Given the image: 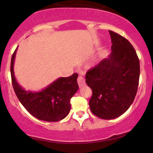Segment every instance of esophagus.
Here are the masks:
<instances>
[{
  "label": "esophagus",
  "mask_w": 153,
  "mask_h": 153,
  "mask_svg": "<svg viewBox=\"0 0 153 153\" xmlns=\"http://www.w3.org/2000/svg\"><path fill=\"white\" fill-rule=\"evenodd\" d=\"M77 82H78L79 87H82L85 85V80L82 76L78 77V79H77Z\"/></svg>",
  "instance_id": "obj_1"
}]
</instances>
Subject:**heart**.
I'll return each mask as SVG.
<instances>
[{
    "label": "heart",
    "mask_w": 153,
    "mask_h": 153,
    "mask_svg": "<svg viewBox=\"0 0 153 153\" xmlns=\"http://www.w3.org/2000/svg\"><path fill=\"white\" fill-rule=\"evenodd\" d=\"M91 65H93V63H91Z\"/></svg>",
    "instance_id": "obj_1"
}]
</instances>
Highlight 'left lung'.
I'll use <instances>...</instances> for the list:
<instances>
[{
  "label": "left lung",
  "instance_id": "obj_1",
  "mask_svg": "<svg viewBox=\"0 0 153 153\" xmlns=\"http://www.w3.org/2000/svg\"><path fill=\"white\" fill-rule=\"evenodd\" d=\"M111 53L88 70L85 82L93 91L89 101L92 113L104 120L124 114L133 103L138 90L139 60L131 43L109 30Z\"/></svg>",
  "mask_w": 153,
  "mask_h": 153
}]
</instances>
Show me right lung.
<instances>
[{"mask_svg": "<svg viewBox=\"0 0 153 153\" xmlns=\"http://www.w3.org/2000/svg\"><path fill=\"white\" fill-rule=\"evenodd\" d=\"M16 48L11 59L12 83L16 97L26 109L40 120L57 122L70 113V99L79 89L76 73L60 77L39 92L26 91L19 84L14 76V64Z\"/></svg>", "mask_w": 153, "mask_h": 153, "instance_id": "right-lung-1", "label": "right lung"}]
</instances>
